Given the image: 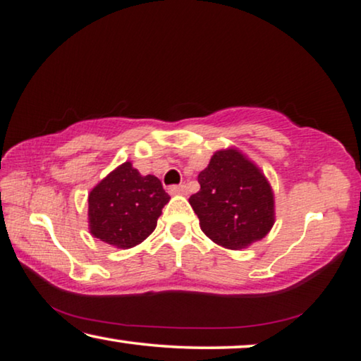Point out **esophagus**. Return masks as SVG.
<instances>
[{
  "label": "esophagus",
  "instance_id": "obj_1",
  "mask_svg": "<svg viewBox=\"0 0 361 361\" xmlns=\"http://www.w3.org/2000/svg\"><path fill=\"white\" fill-rule=\"evenodd\" d=\"M169 193L171 195H185L187 193V187L184 184L180 185H171L169 187Z\"/></svg>",
  "mask_w": 361,
  "mask_h": 361
}]
</instances>
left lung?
<instances>
[{"instance_id": "8db88e82", "label": "left lung", "mask_w": 361, "mask_h": 361, "mask_svg": "<svg viewBox=\"0 0 361 361\" xmlns=\"http://www.w3.org/2000/svg\"><path fill=\"white\" fill-rule=\"evenodd\" d=\"M189 203L202 231L228 249H243L274 226V193L262 172L236 149L218 151L198 174Z\"/></svg>"}]
</instances>
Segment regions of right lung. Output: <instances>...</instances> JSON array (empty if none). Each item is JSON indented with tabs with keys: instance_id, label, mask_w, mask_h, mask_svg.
<instances>
[{
	"instance_id": "obj_1",
	"label": "right lung",
	"mask_w": 361,
	"mask_h": 361,
	"mask_svg": "<svg viewBox=\"0 0 361 361\" xmlns=\"http://www.w3.org/2000/svg\"><path fill=\"white\" fill-rule=\"evenodd\" d=\"M169 195L154 176H142L125 163L90 193V228L101 241L128 249L154 231Z\"/></svg>"
}]
</instances>
